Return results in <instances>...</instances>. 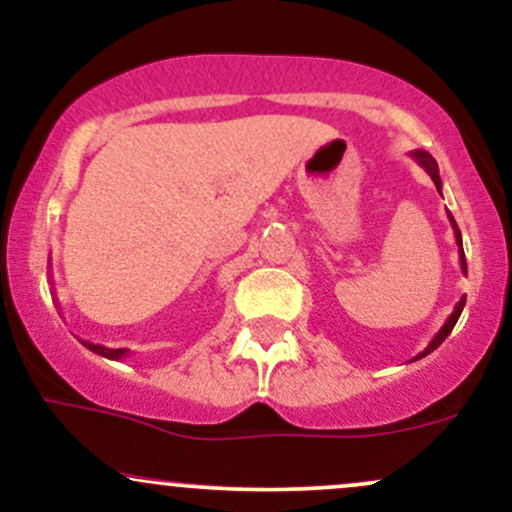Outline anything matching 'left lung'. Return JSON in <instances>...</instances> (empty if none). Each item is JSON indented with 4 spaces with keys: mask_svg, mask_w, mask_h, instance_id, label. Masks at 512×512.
<instances>
[{
    "mask_svg": "<svg viewBox=\"0 0 512 512\" xmlns=\"http://www.w3.org/2000/svg\"><path fill=\"white\" fill-rule=\"evenodd\" d=\"M411 155H413V160L418 162V165L423 167V170L430 174V177H432V182H435V187H437V192H442V179H440V170H437V162H435V157H432L430 153H425V150H413ZM447 216H449V223H452V230H454V240H457V247H459V265H462V272L466 274V257H464V247H462V233H459V228H457V221H454V216H452V213H447ZM464 303H466V296H462V299L457 301V306H454V311L449 313V318L445 320V325H442V328L437 330V333H435V338H432V340L428 342V347H425V350L420 352V355H415V357H413V362H415V359H420V357L430 355L432 350H437V347H440L442 342H445L447 335L452 333V328H454V325H457L459 316H462V311H464Z\"/></svg>",
    "mask_w": 512,
    "mask_h": 512,
    "instance_id": "obj_1",
    "label": "left lung"
}]
</instances>
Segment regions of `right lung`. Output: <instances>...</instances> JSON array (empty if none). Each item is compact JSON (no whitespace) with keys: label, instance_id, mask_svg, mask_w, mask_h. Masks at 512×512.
<instances>
[{"label":"right lung","instance_id":"add662e5","mask_svg":"<svg viewBox=\"0 0 512 512\" xmlns=\"http://www.w3.org/2000/svg\"><path fill=\"white\" fill-rule=\"evenodd\" d=\"M87 350L97 352V355L106 357V359H123L131 355V350H126V347H119V350H111V347H104V345H94V342H87V340H80Z\"/></svg>","mask_w":512,"mask_h":512}]
</instances>
